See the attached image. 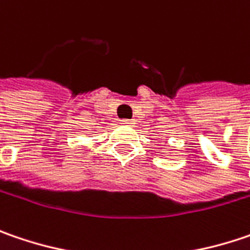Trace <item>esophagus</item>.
<instances>
[{"mask_svg":"<svg viewBox=\"0 0 250 250\" xmlns=\"http://www.w3.org/2000/svg\"><path fill=\"white\" fill-rule=\"evenodd\" d=\"M121 124H124V125H128V126H131V125H133L135 122H133V119H122V121H121Z\"/></svg>","mask_w":250,"mask_h":250,"instance_id":"obj_1","label":"esophagus"}]
</instances>
